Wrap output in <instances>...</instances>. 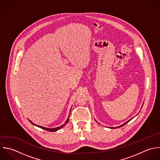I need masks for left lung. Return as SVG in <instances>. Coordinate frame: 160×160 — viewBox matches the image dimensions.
Segmentation results:
<instances>
[{
  "instance_id": "1",
  "label": "left lung",
  "mask_w": 160,
  "mask_h": 160,
  "mask_svg": "<svg viewBox=\"0 0 160 160\" xmlns=\"http://www.w3.org/2000/svg\"><path fill=\"white\" fill-rule=\"evenodd\" d=\"M134 117H133V118H134ZM133 118H132V119H130V120H128V121H127V122H125V123H123V124H122V125H120V126H119V127H108V128H112V129H115V128H120V127H123V125H126V124H127V123H128V122H130V120H132V119H133Z\"/></svg>"
}]
</instances>
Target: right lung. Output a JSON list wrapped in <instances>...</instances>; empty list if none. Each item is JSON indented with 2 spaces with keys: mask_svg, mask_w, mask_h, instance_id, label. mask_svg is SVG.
Masks as SVG:
<instances>
[{
  "mask_svg": "<svg viewBox=\"0 0 160 160\" xmlns=\"http://www.w3.org/2000/svg\"><path fill=\"white\" fill-rule=\"evenodd\" d=\"M70 111H71V108H70ZM70 115V114H69ZM68 120H69V115H68V118H67V120L65 121V123L63 124V125H61V126H60V127H56V128H46V127H42V126H39V125H36V124H35V123H33V122H32L30 120H28V121L32 124V125H35V126H36V127H39V128H42V129H43V130H46V131H48V132H56V131H57V130H60V129H61L62 128H63V127H65V125H66V123L68 122Z\"/></svg>",
  "mask_w": 160,
  "mask_h": 160,
  "instance_id": "right-lung-1",
  "label": "right lung"
}]
</instances>
